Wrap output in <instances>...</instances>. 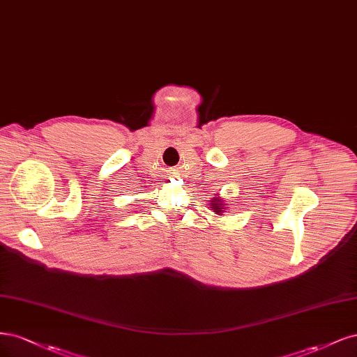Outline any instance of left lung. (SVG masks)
Segmentation results:
<instances>
[{"label": "left lung", "mask_w": 357, "mask_h": 357, "mask_svg": "<svg viewBox=\"0 0 357 357\" xmlns=\"http://www.w3.org/2000/svg\"><path fill=\"white\" fill-rule=\"evenodd\" d=\"M209 202H211V203H209L208 206L211 208V211H213L216 215L222 216V213L227 211L228 203H225V200H222L218 194H216V197H213V199L209 200Z\"/></svg>", "instance_id": "obj_1"}]
</instances>
